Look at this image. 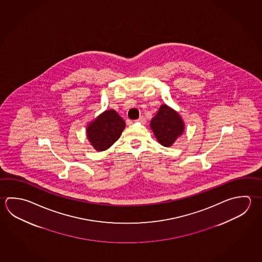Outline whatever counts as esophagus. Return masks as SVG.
<instances>
[{"label":"esophagus","instance_id":"esophagus-1","mask_svg":"<svg viewBox=\"0 0 262 262\" xmlns=\"http://www.w3.org/2000/svg\"><path fill=\"white\" fill-rule=\"evenodd\" d=\"M136 122H138V123H140V124H145L146 123H147V121H146V118H144L143 116H141V117H139Z\"/></svg>","mask_w":262,"mask_h":262}]
</instances>
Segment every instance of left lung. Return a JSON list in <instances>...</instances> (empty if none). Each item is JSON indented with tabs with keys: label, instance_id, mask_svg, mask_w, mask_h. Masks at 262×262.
Returning <instances> with one entry per match:
<instances>
[{
	"label": "left lung",
	"instance_id": "8db88e82",
	"mask_svg": "<svg viewBox=\"0 0 262 262\" xmlns=\"http://www.w3.org/2000/svg\"><path fill=\"white\" fill-rule=\"evenodd\" d=\"M150 128L161 145L171 147L184 133L185 124L178 113L166 104H162L150 121Z\"/></svg>",
	"mask_w": 262,
	"mask_h": 262
}]
</instances>
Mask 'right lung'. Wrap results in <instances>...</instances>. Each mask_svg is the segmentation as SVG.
Masks as SVG:
<instances>
[{
	"mask_svg": "<svg viewBox=\"0 0 262 262\" xmlns=\"http://www.w3.org/2000/svg\"><path fill=\"white\" fill-rule=\"evenodd\" d=\"M125 127L123 118L114 110H107L86 126V137L98 151L109 148L118 140Z\"/></svg>",
	"mask_w": 262,
	"mask_h": 262,
	"instance_id": "obj_1",
	"label": "right lung"
}]
</instances>
